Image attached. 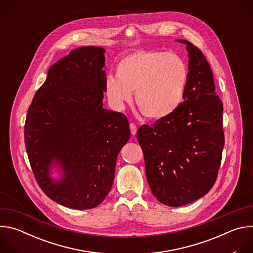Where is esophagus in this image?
<instances>
[{
    "instance_id": "obj_1",
    "label": "esophagus",
    "mask_w": 253,
    "mask_h": 253,
    "mask_svg": "<svg viewBox=\"0 0 253 253\" xmlns=\"http://www.w3.org/2000/svg\"><path fill=\"white\" fill-rule=\"evenodd\" d=\"M130 130L132 135H135L137 133V126L134 123H130Z\"/></svg>"
}]
</instances>
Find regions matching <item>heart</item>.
Listing matches in <instances>:
<instances>
[{"label":"heart","mask_w":253,"mask_h":253,"mask_svg":"<svg viewBox=\"0 0 253 253\" xmlns=\"http://www.w3.org/2000/svg\"><path fill=\"white\" fill-rule=\"evenodd\" d=\"M116 77L108 75L104 89L108 102L122 110L132 100L141 113L153 120L173 114L184 101L189 71L176 54L155 50H137L116 65Z\"/></svg>","instance_id":"1"}]
</instances>
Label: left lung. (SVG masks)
<instances>
[{
    "mask_svg": "<svg viewBox=\"0 0 253 253\" xmlns=\"http://www.w3.org/2000/svg\"><path fill=\"white\" fill-rule=\"evenodd\" d=\"M177 42L186 45L189 58L184 101L170 116L137 132L151 192L172 207L191 203L212 188L224 146L223 104L210 66L193 44Z\"/></svg>",
    "mask_w": 253,
    "mask_h": 253,
    "instance_id": "8db88e82",
    "label": "left lung"
}]
</instances>
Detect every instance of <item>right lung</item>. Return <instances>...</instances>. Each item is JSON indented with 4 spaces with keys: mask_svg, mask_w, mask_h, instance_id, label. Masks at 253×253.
Masks as SVG:
<instances>
[{
    "mask_svg": "<svg viewBox=\"0 0 253 253\" xmlns=\"http://www.w3.org/2000/svg\"><path fill=\"white\" fill-rule=\"evenodd\" d=\"M105 52L80 47L57 61L27 113L25 145L37 183L72 209H91L106 198L130 138L126 116L103 108ZM53 169L60 178L51 177Z\"/></svg>",
    "mask_w": 253,
    "mask_h": 253,
    "instance_id": "right-lung-1",
    "label": "right lung"
}]
</instances>
